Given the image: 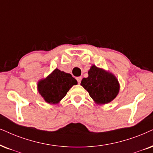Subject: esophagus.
<instances>
[{
  "label": "esophagus",
  "mask_w": 153,
  "mask_h": 153,
  "mask_svg": "<svg viewBox=\"0 0 153 153\" xmlns=\"http://www.w3.org/2000/svg\"><path fill=\"white\" fill-rule=\"evenodd\" d=\"M76 79H77V80H78V82L80 84V83L81 82V80H82V77H78Z\"/></svg>",
  "instance_id": "1"
}]
</instances>
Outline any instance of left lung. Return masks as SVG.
<instances>
[{
	"label": "left lung",
	"instance_id": "left-lung-1",
	"mask_svg": "<svg viewBox=\"0 0 153 153\" xmlns=\"http://www.w3.org/2000/svg\"><path fill=\"white\" fill-rule=\"evenodd\" d=\"M80 85L98 104L109 103L119 94L120 85L115 75L103 69L92 65L88 78H82Z\"/></svg>",
	"mask_w": 153,
	"mask_h": 153
}]
</instances>
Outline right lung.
<instances>
[{
    "mask_svg": "<svg viewBox=\"0 0 153 153\" xmlns=\"http://www.w3.org/2000/svg\"><path fill=\"white\" fill-rule=\"evenodd\" d=\"M78 82L70 73L56 68L46 78L38 82V92L45 102L49 104H58L66 95L68 90Z\"/></svg>",
    "mask_w": 153,
    "mask_h": 153,
    "instance_id": "add662e5",
    "label": "right lung"
}]
</instances>
